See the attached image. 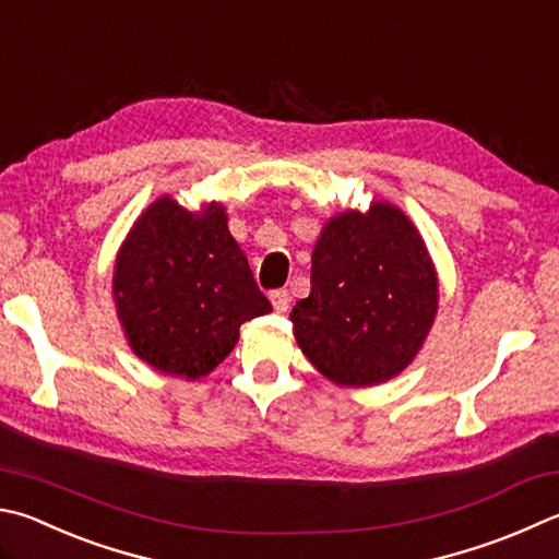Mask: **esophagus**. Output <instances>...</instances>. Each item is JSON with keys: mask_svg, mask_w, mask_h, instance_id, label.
<instances>
[{"mask_svg": "<svg viewBox=\"0 0 559 559\" xmlns=\"http://www.w3.org/2000/svg\"><path fill=\"white\" fill-rule=\"evenodd\" d=\"M271 302H273V308H276L278 312H286L288 308H290V293L286 290V288H276V290H271Z\"/></svg>", "mask_w": 559, "mask_h": 559, "instance_id": "34e87169", "label": "esophagus"}]
</instances>
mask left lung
Masks as SVG:
<instances>
[{"instance_id": "1", "label": "left lung", "mask_w": 559, "mask_h": 559, "mask_svg": "<svg viewBox=\"0 0 559 559\" xmlns=\"http://www.w3.org/2000/svg\"><path fill=\"white\" fill-rule=\"evenodd\" d=\"M438 312V276L418 229L389 202L344 212L312 251L310 296L290 312L300 349L342 385L389 381L413 361Z\"/></svg>"}]
</instances>
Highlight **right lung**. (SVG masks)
<instances>
[{
	"mask_svg": "<svg viewBox=\"0 0 559 559\" xmlns=\"http://www.w3.org/2000/svg\"><path fill=\"white\" fill-rule=\"evenodd\" d=\"M117 314L136 357L200 379L235 349L241 322L271 312L222 205L188 212L160 198L136 219L115 266Z\"/></svg>",
	"mask_w": 559,
	"mask_h": 559,
	"instance_id": "obj_1",
	"label": "right lung"
}]
</instances>
